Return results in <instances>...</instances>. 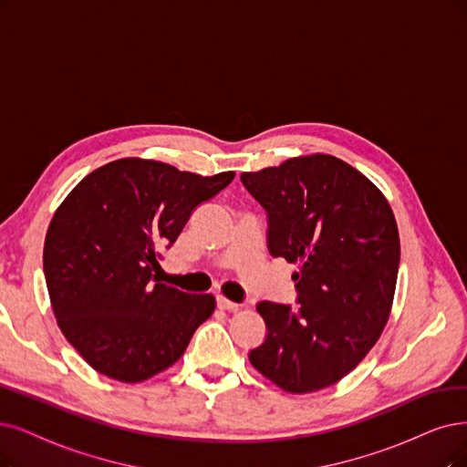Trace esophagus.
<instances>
[{
  "label": "esophagus",
  "mask_w": 467,
  "mask_h": 467,
  "mask_svg": "<svg viewBox=\"0 0 467 467\" xmlns=\"http://www.w3.org/2000/svg\"><path fill=\"white\" fill-rule=\"evenodd\" d=\"M217 307H219V309H227V312H231V309H236V307H238V304L227 300L224 296H217Z\"/></svg>",
  "instance_id": "obj_1"
}]
</instances>
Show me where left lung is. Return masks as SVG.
Wrapping results in <instances>:
<instances>
[{
    "label": "left lung",
    "instance_id": "1",
    "mask_svg": "<svg viewBox=\"0 0 467 467\" xmlns=\"http://www.w3.org/2000/svg\"><path fill=\"white\" fill-rule=\"evenodd\" d=\"M240 181L267 213L269 254L298 264V306L257 302L267 335L248 358L286 392L331 387L366 358L390 314L400 264L390 205L359 171L325 153Z\"/></svg>",
    "mask_w": 467,
    "mask_h": 467
}]
</instances>
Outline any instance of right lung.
<instances>
[{"instance_id":"right-lung-1","label":"right lung","mask_w":467,"mask_h":467,"mask_svg":"<svg viewBox=\"0 0 467 467\" xmlns=\"http://www.w3.org/2000/svg\"><path fill=\"white\" fill-rule=\"evenodd\" d=\"M233 179L127 158L90 172L59 205L44 244L46 285L65 338L98 373L146 381L213 314L212 295L158 283L153 271L196 207Z\"/></svg>"}]
</instances>
